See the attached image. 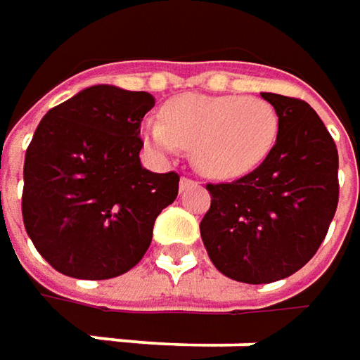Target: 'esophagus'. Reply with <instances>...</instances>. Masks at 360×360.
Instances as JSON below:
<instances>
[{
	"label": "esophagus",
	"instance_id": "1",
	"mask_svg": "<svg viewBox=\"0 0 360 360\" xmlns=\"http://www.w3.org/2000/svg\"><path fill=\"white\" fill-rule=\"evenodd\" d=\"M198 186V182L196 180H192V178H188V176H182L180 178V190L184 192V190H190V188Z\"/></svg>",
	"mask_w": 360,
	"mask_h": 360
}]
</instances>
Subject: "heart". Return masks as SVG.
Instances as JSON below:
<instances>
[{
	"label": "heart",
	"mask_w": 360,
	"mask_h": 360,
	"mask_svg": "<svg viewBox=\"0 0 360 360\" xmlns=\"http://www.w3.org/2000/svg\"><path fill=\"white\" fill-rule=\"evenodd\" d=\"M278 128L274 105L262 98L188 94L164 105V120H148L144 136L162 154L192 148L202 174L234 180L266 160Z\"/></svg>",
	"instance_id": "obj_1"
}]
</instances>
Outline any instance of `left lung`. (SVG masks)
<instances>
[{"mask_svg":"<svg viewBox=\"0 0 360 360\" xmlns=\"http://www.w3.org/2000/svg\"><path fill=\"white\" fill-rule=\"evenodd\" d=\"M281 128L266 160L234 182L206 184L200 222L216 269L232 281L266 284L300 270L325 240L339 204V152L311 105L260 94Z\"/></svg>","mask_w":360,"mask_h":360,"instance_id":"1","label":"left lung"}]
</instances>
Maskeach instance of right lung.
Returning <instances> with one entry per match:
<instances>
[{"label":"right lung","mask_w":360,"mask_h":360,"mask_svg":"<svg viewBox=\"0 0 360 360\" xmlns=\"http://www.w3.org/2000/svg\"><path fill=\"white\" fill-rule=\"evenodd\" d=\"M148 91L91 86L51 108L25 152L21 214L37 252L58 272L105 281L146 255L180 176L140 164Z\"/></svg>","instance_id":"obj_1"}]
</instances>
